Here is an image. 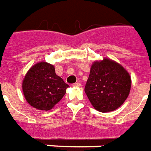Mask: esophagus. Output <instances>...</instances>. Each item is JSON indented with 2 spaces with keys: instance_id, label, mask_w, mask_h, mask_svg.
Instances as JSON below:
<instances>
[{
  "instance_id": "esophagus-1",
  "label": "esophagus",
  "mask_w": 151,
  "mask_h": 151,
  "mask_svg": "<svg viewBox=\"0 0 151 151\" xmlns=\"http://www.w3.org/2000/svg\"><path fill=\"white\" fill-rule=\"evenodd\" d=\"M81 83H79V82H76V83H75V84H73V86H75V87H81Z\"/></svg>"
}]
</instances>
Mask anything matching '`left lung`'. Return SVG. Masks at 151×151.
<instances>
[{
  "label": "left lung",
  "mask_w": 151,
  "mask_h": 151,
  "mask_svg": "<svg viewBox=\"0 0 151 151\" xmlns=\"http://www.w3.org/2000/svg\"><path fill=\"white\" fill-rule=\"evenodd\" d=\"M130 88L129 72L118 63L103 58L91 66L84 91L92 106L105 113L118 109L129 97Z\"/></svg>",
  "instance_id": "8db88e82"
}]
</instances>
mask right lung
<instances>
[{"mask_svg": "<svg viewBox=\"0 0 151 151\" xmlns=\"http://www.w3.org/2000/svg\"><path fill=\"white\" fill-rule=\"evenodd\" d=\"M69 85L57 76L53 65L40 62L31 67L22 81L23 95L32 106L50 111L63 98Z\"/></svg>", "mask_w": 151, "mask_h": 151, "instance_id": "right-lung-1", "label": "right lung"}]
</instances>
